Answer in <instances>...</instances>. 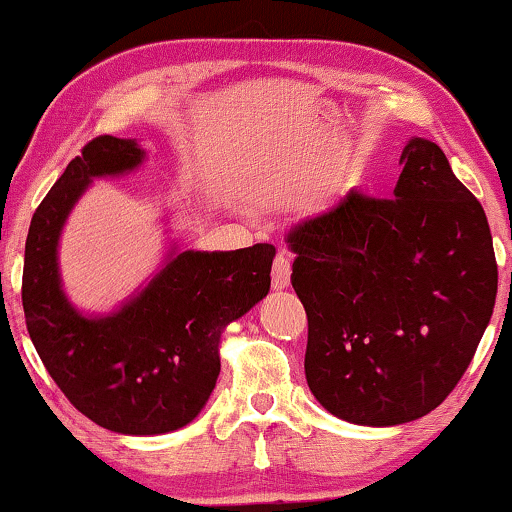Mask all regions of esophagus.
<instances>
[{
    "label": "esophagus",
    "mask_w": 512,
    "mask_h": 512,
    "mask_svg": "<svg viewBox=\"0 0 512 512\" xmlns=\"http://www.w3.org/2000/svg\"><path fill=\"white\" fill-rule=\"evenodd\" d=\"M291 284V258L286 254H277L272 263V289L282 291Z\"/></svg>",
    "instance_id": "34e87169"
}]
</instances>
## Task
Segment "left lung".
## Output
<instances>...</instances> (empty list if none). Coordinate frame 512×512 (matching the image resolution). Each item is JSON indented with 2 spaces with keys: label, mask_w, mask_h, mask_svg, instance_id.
Wrapping results in <instances>:
<instances>
[{
  "label": "left lung",
  "mask_w": 512,
  "mask_h": 512,
  "mask_svg": "<svg viewBox=\"0 0 512 512\" xmlns=\"http://www.w3.org/2000/svg\"><path fill=\"white\" fill-rule=\"evenodd\" d=\"M401 165L391 200L349 191L286 235L307 384L331 415L363 426L412 422L450 396L499 284L485 209L440 146L410 139Z\"/></svg>",
  "instance_id": "8db88e82"
}]
</instances>
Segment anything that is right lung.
<instances>
[{
	"instance_id": "1",
	"label": "right lung",
	"mask_w": 512,
	"mask_h": 512,
	"mask_svg": "<svg viewBox=\"0 0 512 512\" xmlns=\"http://www.w3.org/2000/svg\"><path fill=\"white\" fill-rule=\"evenodd\" d=\"M142 160L135 139L100 135L67 165L32 216L23 310L39 359L76 410L109 431L158 436L205 408L221 373L223 328L268 296L275 247L174 251L121 310L83 317L62 291V226L93 177Z\"/></svg>"
}]
</instances>
